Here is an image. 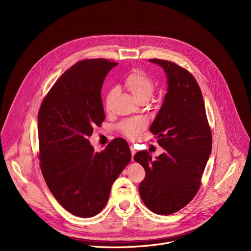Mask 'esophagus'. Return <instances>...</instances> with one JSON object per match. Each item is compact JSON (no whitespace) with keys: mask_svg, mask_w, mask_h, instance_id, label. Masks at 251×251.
Segmentation results:
<instances>
[{"mask_svg":"<svg viewBox=\"0 0 251 251\" xmlns=\"http://www.w3.org/2000/svg\"><path fill=\"white\" fill-rule=\"evenodd\" d=\"M130 150H131V154H132V161H134V155L136 154V150L134 149L133 146H130Z\"/></svg>","mask_w":251,"mask_h":251,"instance_id":"34e87169","label":"esophagus"}]
</instances>
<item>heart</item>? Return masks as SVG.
<instances>
[{"label":"heart","instance_id":"b5f03b06","mask_svg":"<svg viewBox=\"0 0 251 251\" xmlns=\"http://www.w3.org/2000/svg\"><path fill=\"white\" fill-rule=\"evenodd\" d=\"M125 87L131 92V94L140 102L147 101L155 89L153 79L147 75L144 71L140 69H134L128 75L124 81ZM117 93L115 87L110 88L105 95V107L109 110L113 98ZM147 119L144 117H135L122 121L118 128L128 138L136 139L142 133V131L147 127Z\"/></svg>","mask_w":251,"mask_h":251}]
</instances>
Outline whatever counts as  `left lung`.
Instances as JSON below:
<instances>
[{
	"label": "left lung",
	"instance_id": "left-lung-1",
	"mask_svg": "<svg viewBox=\"0 0 251 251\" xmlns=\"http://www.w3.org/2000/svg\"><path fill=\"white\" fill-rule=\"evenodd\" d=\"M167 76V93L150 131L165 149L156 160L140 151L134 160L146 172L139 193L145 205L157 214H171L196 196L211 152V132L201 88L185 68L163 60L149 59Z\"/></svg>",
	"mask_w": 251,
	"mask_h": 251
}]
</instances>
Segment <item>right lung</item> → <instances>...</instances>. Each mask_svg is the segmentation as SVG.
<instances>
[{
  "label": "right lung",
  "mask_w": 251,
  "mask_h": 251,
  "mask_svg": "<svg viewBox=\"0 0 251 251\" xmlns=\"http://www.w3.org/2000/svg\"><path fill=\"white\" fill-rule=\"evenodd\" d=\"M116 62L84 59L67 69L39 111L41 170L55 200L70 213L91 218L108 201L111 186L131 161L128 143L116 138L98 153L88 137L105 119L103 81Z\"/></svg>",
  "instance_id": "add662e5"
}]
</instances>
